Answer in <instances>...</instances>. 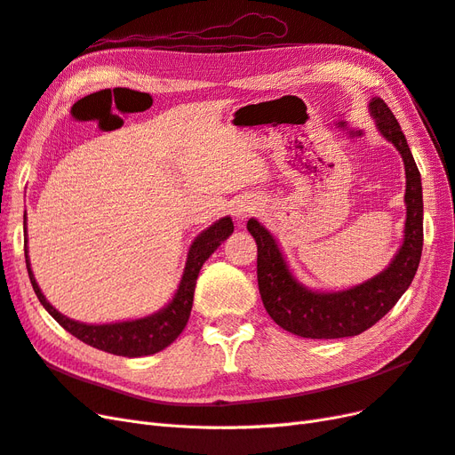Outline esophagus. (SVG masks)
Masks as SVG:
<instances>
[{
  "label": "esophagus",
  "mask_w": 455,
  "mask_h": 455,
  "mask_svg": "<svg viewBox=\"0 0 455 455\" xmlns=\"http://www.w3.org/2000/svg\"><path fill=\"white\" fill-rule=\"evenodd\" d=\"M256 211H258V201L252 197H243L241 201L235 203V206H233L231 214L235 216L239 224H244L246 220H249Z\"/></svg>",
  "instance_id": "obj_1"
}]
</instances>
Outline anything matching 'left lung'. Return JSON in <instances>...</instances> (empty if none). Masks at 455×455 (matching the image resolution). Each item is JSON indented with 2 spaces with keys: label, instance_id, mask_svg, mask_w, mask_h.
Segmentation results:
<instances>
[{
  "label": "left lung",
  "instance_id": "1",
  "mask_svg": "<svg viewBox=\"0 0 455 455\" xmlns=\"http://www.w3.org/2000/svg\"><path fill=\"white\" fill-rule=\"evenodd\" d=\"M370 117L385 140L404 163L406 222L403 244L389 266L355 286L341 291H316L301 283L273 233L251 218L246 229L258 244V288L271 319L286 332L311 339L359 336L387 315L414 281L423 249V189L421 174L396 117L379 96L368 102Z\"/></svg>",
  "mask_w": 455,
  "mask_h": 455
}]
</instances>
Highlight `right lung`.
<instances>
[{
	"mask_svg": "<svg viewBox=\"0 0 455 455\" xmlns=\"http://www.w3.org/2000/svg\"><path fill=\"white\" fill-rule=\"evenodd\" d=\"M24 233H26V214H24ZM233 233V222L229 216L216 220L212 226L203 229L199 235L189 244L186 266L182 271L180 283H178L172 298L169 304H164L159 311L149 313L139 319H127V321H116V323H104V324H89L74 321L70 316L62 315L57 307L49 304V299L41 292V288L34 277L30 256H28V233H26V269H28V277L34 286V292L41 306L47 309V313L57 321L64 330H68L72 336L81 339L91 347H96L106 353L119 355V356H146L163 351L169 347L171 343L182 334L189 321L191 306H194V292L199 271L203 264L209 259L214 251L222 244Z\"/></svg>",
	"mask_w": 455,
	"mask_h": 455,
	"instance_id": "add662e5",
	"label": "right lung"
}]
</instances>
